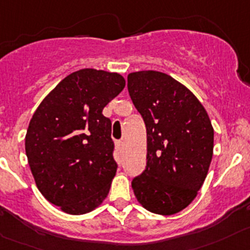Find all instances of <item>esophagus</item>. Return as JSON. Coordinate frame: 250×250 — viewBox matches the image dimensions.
Here are the masks:
<instances>
[{
  "label": "esophagus",
  "mask_w": 250,
  "mask_h": 250,
  "mask_svg": "<svg viewBox=\"0 0 250 250\" xmlns=\"http://www.w3.org/2000/svg\"><path fill=\"white\" fill-rule=\"evenodd\" d=\"M116 148H118V150H123L124 148V143L123 141H116Z\"/></svg>",
  "instance_id": "1"
}]
</instances>
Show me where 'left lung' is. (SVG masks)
Returning a JSON list of instances; mask_svg holds the SVG:
<instances>
[{
  "instance_id": "left-lung-1",
  "label": "left lung",
  "mask_w": 250,
  "mask_h": 250,
  "mask_svg": "<svg viewBox=\"0 0 250 250\" xmlns=\"http://www.w3.org/2000/svg\"><path fill=\"white\" fill-rule=\"evenodd\" d=\"M127 89L146 125V168L132 180L137 201L162 216L196 198L213 156L214 131L191 90L170 75L141 70L127 75Z\"/></svg>"
}]
</instances>
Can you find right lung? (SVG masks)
Instances as JSON below:
<instances>
[{"mask_svg":"<svg viewBox=\"0 0 250 250\" xmlns=\"http://www.w3.org/2000/svg\"><path fill=\"white\" fill-rule=\"evenodd\" d=\"M125 88L118 73L80 69L64 78L29 121L26 155L47 201L69 214L102 205L116 173L111 121L103 109Z\"/></svg>","mask_w":250,"mask_h":250,"instance_id":"obj_1","label":"right lung"}]
</instances>
